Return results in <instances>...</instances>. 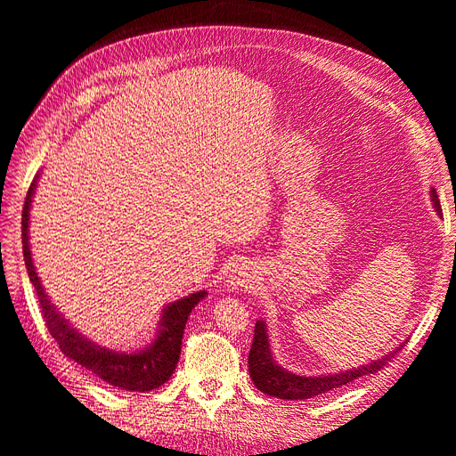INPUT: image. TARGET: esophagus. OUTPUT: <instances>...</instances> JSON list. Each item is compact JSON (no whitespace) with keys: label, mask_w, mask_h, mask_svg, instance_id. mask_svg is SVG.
Returning a JSON list of instances; mask_svg holds the SVG:
<instances>
[{"label":"esophagus","mask_w":456,"mask_h":456,"mask_svg":"<svg viewBox=\"0 0 456 456\" xmlns=\"http://www.w3.org/2000/svg\"><path fill=\"white\" fill-rule=\"evenodd\" d=\"M253 280H255V275L249 270V266L241 265V266H236L232 270L226 281H228V287H232V289H247L253 285Z\"/></svg>","instance_id":"34e87169"}]
</instances>
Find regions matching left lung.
<instances>
[{
  "mask_svg": "<svg viewBox=\"0 0 456 456\" xmlns=\"http://www.w3.org/2000/svg\"><path fill=\"white\" fill-rule=\"evenodd\" d=\"M430 200L434 203L436 213L439 216H444L434 188L430 190ZM405 342L407 340L397 344L392 352L384 354L380 360H375L367 365H360V367L340 370V372H327V375L306 377V375H295V372L283 369L278 362L273 360L266 322L258 320L255 323V337H253V346L249 354V375L253 384L262 394L285 399V402H298V399H308V397L325 394L329 390H337L340 386L350 384L355 379L372 375V372L380 370L399 350L405 346Z\"/></svg>",
  "mask_w": 456,
  "mask_h": 456,
  "instance_id": "1",
  "label": "left lung"
}]
</instances>
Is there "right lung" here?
Instances as JSON below:
<instances>
[{
    "instance_id": "add662e5",
    "label": "right lung",
    "mask_w": 456,
    "mask_h": 456,
    "mask_svg": "<svg viewBox=\"0 0 456 456\" xmlns=\"http://www.w3.org/2000/svg\"><path fill=\"white\" fill-rule=\"evenodd\" d=\"M37 178L39 173L30 184L22 209V253L26 270H28V278L37 293L39 306L41 312H44L45 325L51 337L57 340L59 348L66 357H70V360H74L81 367L89 369L93 375L102 379L110 386H116V388L127 392H150L159 388V386L167 382L175 372L178 357H181L183 335L188 315L198 306V302L205 298L207 291H198L184 298L169 302L161 312L156 338L151 340L146 348L134 352H116L86 338L57 310V306L53 305L44 285H41V280L37 278V272L34 266L28 226L30 207L37 186Z\"/></svg>"
}]
</instances>
